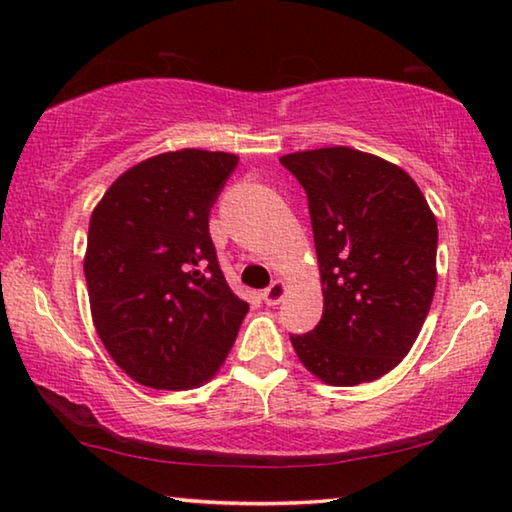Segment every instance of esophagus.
<instances>
[{
  "mask_svg": "<svg viewBox=\"0 0 512 512\" xmlns=\"http://www.w3.org/2000/svg\"><path fill=\"white\" fill-rule=\"evenodd\" d=\"M284 293H287V284H284L282 280H275V282H271V287L264 289L262 298L266 305H277V302L284 298Z\"/></svg>",
  "mask_w": 512,
  "mask_h": 512,
  "instance_id": "1",
  "label": "esophagus"
}]
</instances>
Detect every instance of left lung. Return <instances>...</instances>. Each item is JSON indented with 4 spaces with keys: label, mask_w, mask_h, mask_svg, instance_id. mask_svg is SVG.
I'll return each mask as SVG.
<instances>
[{
    "label": "left lung",
    "mask_w": 512,
    "mask_h": 512,
    "mask_svg": "<svg viewBox=\"0 0 512 512\" xmlns=\"http://www.w3.org/2000/svg\"><path fill=\"white\" fill-rule=\"evenodd\" d=\"M280 162L305 187L323 282V318L291 334L305 368L332 386L393 370L418 339L436 291L438 225L395 164L348 146Z\"/></svg>",
    "instance_id": "8db88e82"
}]
</instances>
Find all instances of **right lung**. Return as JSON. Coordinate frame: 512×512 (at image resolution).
I'll list each match as a JSON object with an SVG mask.
<instances>
[{"label": "right lung", "instance_id": "obj_1", "mask_svg": "<svg viewBox=\"0 0 512 512\" xmlns=\"http://www.w3.org/2000/svg\"><path fill=\"white\" fill-rule=\"evenodd\" d=\"M237 164L223 151L155 155L94 207L83 262L92 320L137 384H203L237 339L248 302L225 282L210 237V210Z\"/></svg>", "mask_w": 512, "mask_h": 512}]
</instances>
